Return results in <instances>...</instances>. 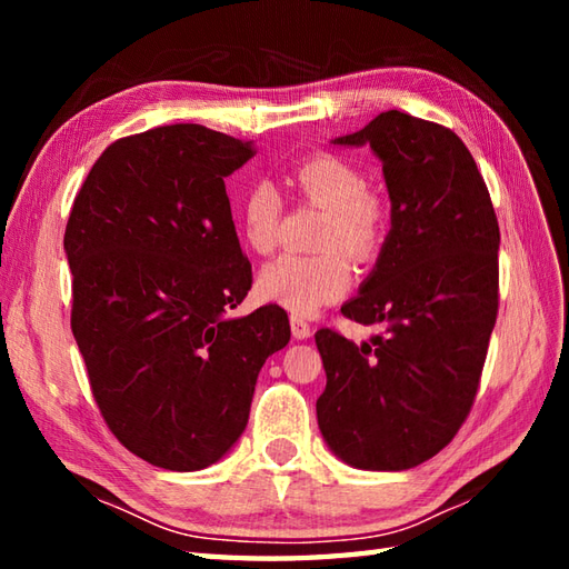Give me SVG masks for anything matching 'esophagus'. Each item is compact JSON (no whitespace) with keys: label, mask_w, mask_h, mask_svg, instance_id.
Returning <instances> with one entry per match:
<instances>
[{"label":"esophagus","mask_w":569,"mask_h":569,"mask_svg":"<svg viewBox=\"0 0 569 569\" xmlns=\"http://www.w3.org/2000/svg\"><path fill=\"white\" fill-rule=\"evenodd\" d=\"M291 332L296 340H308V337L312 335V328L308 320H303L300 316H291Z\"/></svg>","instance_id":"1"}]
</instances>
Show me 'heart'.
I'll return each mask as SVG.
<instances>
[{"mask_svg":"<svg viewBox=\"0 0 569 569\" xmlns=\"http://www.w3.org/2000/svg\"><path fill=\"white\" fill-rule=\"evenodd\" d=\"M300 196L328 210L318 247L320 253H283L259 271L257 293L269 303L312 316L340 300L352 286V261L371 259L386 232L383 202L367 190L359 168L335 153H312L293 168ZM283 198L271 180H257L239 202V234L257 253H271L281 239Z\"/></svg>","mask_w":569,"mask_h":569,"instance_id":"1","label":"heart"}]
</instances>
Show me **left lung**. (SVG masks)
I'll return each mask as SVG.
<instances>
[{"label":"left lung","instance_id":"left-lung-1","mask_svg":"<svg viewBox=\"0 0 569 569\" xmlns=\"http://www.w3.org/2000/svg\"><path fill=\"white\" fill-rule=\"evenodd\" d=\"M332 143L377 153L391 229L359 296L342 306L383 332L359 345L316 332L328 373L318 426L349 467L403 471L438 455L475 403L499 310V222L450 129L389 110Z\"/></svg>","mask_w":569,"mask_h":569}]
</instances>
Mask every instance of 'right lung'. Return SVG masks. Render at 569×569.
Here are the masks:
<instances>
[{
    "label": "right lung",
    "instance_id": "right-lung-1",
    "mask_svg": "<svg viewBox=\"0 0 569 569\" xmlns=\"http://www.w3.org/2000/svg\"><path fill=\"white\" fill-rule=\"evenodd\" d=\"M251 141L200 124L114 141L72 202L70 328L107 426L129 452L198 471L247 428L263 361L291 340L283 308L244 318L251 263L224 178Z\"/></svg>",
    "mask_w": 569,
    "mask_h": 569
}]
</instances>
